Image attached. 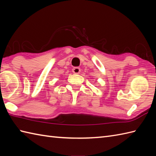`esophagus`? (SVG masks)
Listing matches in <instances>:
<instances>
[{
  "instance_id": "esophagus-1",
  "label": "esophagus",
  "mask_w": 156,
  "mask_h": 156,
  "mask_svg": "<svg viewBox=\"0 0 156 156\" xmlns=\"http://www.w3.org/2000/svg\"><path fill=\"white\" fill-rule=\"evenodd\" d=\"M72 71H73V73L79 74L81 71V69L79 67H74Z\"/></svg>"
}]
</instances>
